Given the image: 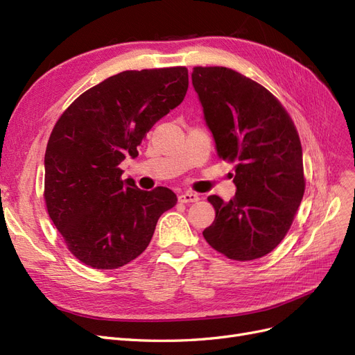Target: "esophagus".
<instances>
[{"mask_svg": "<svg viewBox=\"0 0 355 355\" xmlns=\"http://www.w3.org/2000/svg\"><path fill=\"white\" fill-rule=\"evenodd\" d=\"M178 200L180 202H185L187 204V202H197L200 200V197L197 194H194V192L187 191V192H182V194H179Z\"/></svg>", "mask_w": 355, "mask_h": 355, "instance_id": "esophagus-1", "label": "esophagus"}]
</instances>
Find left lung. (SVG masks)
Returning a JSON list of instances; mask_svg holds the SVG:
<instances>
[{"instance_id": "obj_1", "label": "left lung", "mask_w": 355, "mask_h": 355, "mask_svg": "<svg viewBox=\"0 0 355 355\" xmlns=\"http://www.w3.org/2000/svg\"><path fill=\"white\" fill-rule=\"evenodd\" d=\"M192 85L219 158L235 164L237 187L228 202L207 198L216 218L202 235L230 259H257L286 237L304 197L296 127L272 93L237 71L196 67Z\"/></svg>"}]
</instances>
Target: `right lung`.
<instances>
[{
	"label": "right lung",
	"mask_w": 355,
	"mask_h": 355,
	"mask_svg": "<svg viewBox=\"0 0 355 355\" xmlns=\"http://www.w3.org/2000/svg\"><path fill=\"white\" fill-rule=\"evenodd\" d=\"M185 67L124 71L84 92L60 115L44 157L49 216L69 252L94 270H116L141 254L161 214L178 198L139 189L118 167L137 157L153 125L184 101Z\"/></svg>",
	"instance_id": "obj_1"
}]
</instances>
